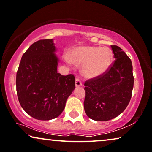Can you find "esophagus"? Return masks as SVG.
Instances as JSON below:
<instances>
[{"label":"esophagus","instance_id":"34e87169","mask_svg":"<svg viewBox=\"0 0 152 152\" xmlns=\"http://www.w3.org/2000/svg\"><path fill=\"white\" fill-rule=\"evenodd\" d=\"M82 85V82L80 78H76L75 79V86L80 87Z\"/></svg>","mask_w":152,"mask_h":152}]
</instances>
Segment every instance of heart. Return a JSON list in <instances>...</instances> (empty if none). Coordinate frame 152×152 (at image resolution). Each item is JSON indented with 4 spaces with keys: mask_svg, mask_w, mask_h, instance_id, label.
Instances as JSON below:
<instances>
[{
    "mask_svg": "<svg viewBox=\"0 0 152 152\" xmlns=\"http://www.w3.org/2000/svg\"><path fill=\"white\" fill-rule=\"evenodd\" d=\"M67 62L83 64L82 71L87 77H96L104 74L111 66L113 54L110 49L100 47H80L72 52Z\"/></svg>",
    "mask_w": 152,
    "mask_h": 152,
    "instance_id": "b5f03b06",
    "label": "heart"
}]
</instances>
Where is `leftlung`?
Returning <instances> with one entry per match:
<instances>
[{
  "label": "left lung",
  "mask_w": 152,
  "mask_h": 152,
  "mask_svg": "<svg viewBox=\"0 0 152 152\" xmlns=\"http://www.w3.org/2000/svg\"><path fill=\"white\" fill-rule=\"evenodd\" d=\"M115 60L105 73L85 83L84 109L90 118L106 121L126 108L134 88L131 61L116 45H111Z\"/></svg>",
  "instance_id": "obj_1"
}]
</instances>
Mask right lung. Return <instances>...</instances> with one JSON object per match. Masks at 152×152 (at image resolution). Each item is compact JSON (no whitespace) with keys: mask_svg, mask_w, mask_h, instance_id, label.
I'll return each mask as SVG.
<instances>
[{"mask_svg":"<svg viewBox=\"0 0 152 152\" xmlns=\"http://www.w3.org/2000/svg\"><path fill=\"white\" fill-rule=\"evenodd\" d=\"M52 39H41L22 56L16 73L18 101L28 115L49 121L59 116L75 87L72 74L57 72L58 58Z\"/></svg>","mask_w":152,"mask_h":152,"instance_id":"1","label":"right lung"}]
</instances>
